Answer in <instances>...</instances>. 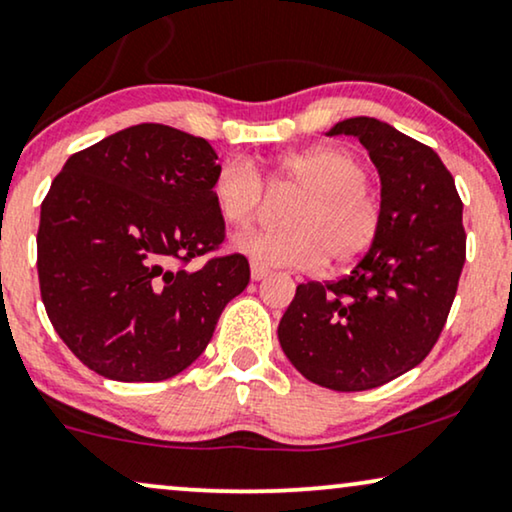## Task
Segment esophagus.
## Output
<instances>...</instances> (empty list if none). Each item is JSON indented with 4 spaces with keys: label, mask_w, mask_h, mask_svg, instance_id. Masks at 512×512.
I'll return each instance as SVG.
<instances>
[{
    "label": "esophagus",
    "mask_w": 512,
    "mask_h": 512,
    "mask_svg": "<svg viewBox=\"0 0 512 512\" xmlns=\"http://www.w3.org/2000/svg\"><path fill=\"white\" fill-rule=\"evenodd\" d=\"M267 274H269V269L262 267V264H257V262L250 264V276H252V281H262V278L267 276Z\"/></svg>",
    "instance_id": "34e87169"
}]
</instances>
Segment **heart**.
Wrapping results in <instances>:
<instances>
[{"label": "heart", "mask_w": 512, "mask_h": 512, "mask_svg": "<svg viewBox=\"0 0 512 512\" xmlns=\"http://www.w3.org/2000/svg\"><path fill=\"white\" fill-rule=\"evenodd\" d=\"M269 184L302 193L288 215V231H248L236 248L262 267L319 269L323 262L352 264L373 248L383 224L378 198L368 191V170L340 148H309L276 158ZM219 217L234 229L255 222L264 205V181L248 160H229L212 181Z\"/></svg>", "instance_id": "obj_1"}]
</instances>
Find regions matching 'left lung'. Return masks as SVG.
Instances as JSON below:
<instances>
[{"mask_svg": "<svg viewBox=\"0 0 512 512\" xmlns=\"http://www.w3.org/2000/svg\"><path fill=\"white\" fill-rule=\"evenodd\" d=\"M357 137L380 174L373 248L338 281L300 283L278 323L297 371L338 392H364L430 354L465 262L463 203L430 146L375 118H349L328 137Z\"/></svg>", "mask_w": 512, "mask_h": 512, "instance_id": "left-lung-1", "label": "left lung"}]
</instances>
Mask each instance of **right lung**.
I'll use <instances>...</instances> for the list:
<instances>
[{"instance_id":"1","label":"right lung","mask_w":512,"mask_h":512,"mask_svg":"<svg viewBox=\"0 0 512 512\" xmlns=\"http://www.w3.org/2000/svg\"><path fill=\"white\" fill-rule=\"evenodd\" d=\"M222 167L208 141L144 122L73 153L42 200L37 274L70 352L103 378L155 383L189 368L250 281L219 250L212 200Z\"/></svg>"}]
</instances>
